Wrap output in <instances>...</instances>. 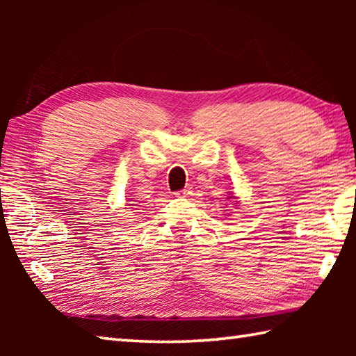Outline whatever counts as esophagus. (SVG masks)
Masks as SVG:
<instances>
[{"mask_svg":"<svg viewBox=\"0 0 356 356\" xmlns=\"http://www.w3.org/2000/svg\"><path fill=\"white\" fill-rule=\"evenodd\" d=\"M190 195H191V191L188 188H184V190H180V191H176V196H179V197H188Z\"/></svg>","mask_w":356,"mask_h":356,"instance_id":"esophagus-1","label":"esophagus"}]
</instances>
